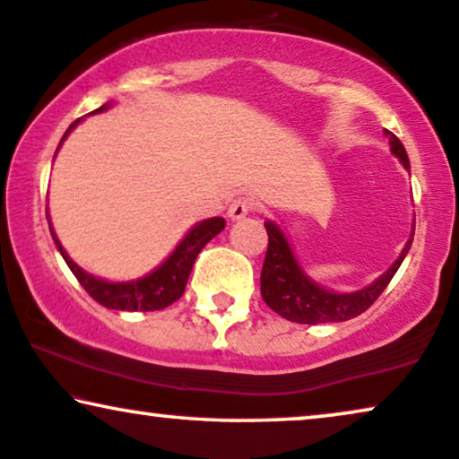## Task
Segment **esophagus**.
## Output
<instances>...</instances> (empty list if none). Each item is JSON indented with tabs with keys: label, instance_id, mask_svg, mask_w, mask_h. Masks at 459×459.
Here are the masks:
<instances>
[{
	"label": "esophagus",
	"instance_id": "obj_1",
	"mask_svg": "<svg viewBox=\"0 0 459 459\" xmlns=\"http://www.w3.org/2000/svg\"><path fill=\"white\" fill-rule=\"evenodd\" d=\"M252 210H254V201L252 199H249V197H237V199L230 201V205H229V218L230 220H241V218H246L247 213H252Z\"/></svg>",
	"mask_w": 459,
	"mask_h": 459
}]
</instances>
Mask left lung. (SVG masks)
<instances>
[{"label": "left lung", "mask_w": 459, "mask_h": 459, "mask_svg": "<svg viewBox=\"0 0 459 459\" xmlns=\"http://www.w3.org/2000/svg\"><path fill=\"white\" fill-rule=\"evenodd\" d=\"M386 134L390 136V151L401 159L403 166L409 168L405 146L401 144V140L394 134ZM264 226L268 233V249L260 274L262 298L283 319L293 323H307V325L348 321L365 313L380 298V293L386 290V285L394 277V273L399 271L401 262L407 255L413 241H407L399 260L376 283L354 293H333L325 291L302 273V268L298 266L296 258H293L290 243H287L285 235L281 233L277 224L266 222Z\"/></svg>", "instance_id": "obj_1"}]
</instances>
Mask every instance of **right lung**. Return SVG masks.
Masks as SVG:
<instances>
[{"instance_id":"obj_1","label":"right lung","mask_w":459,"mask_h":459,"mask_svg":"<svg viewBox=\"0 0 459 459\" xmlns=\"http://www.w3.org/2000/svg\"><path fill=\"white\" fill-rule=\"evenodd\" d=\"M105 108L107 105L96 108L94 113L105 111ZM77 124L79 119L73 121L69 130L65 132L63 140ZM63 140H60V143H63ZM224 218H210L199 222L195 229H191V233L180 241V246L174 249L172 255H169L157 271H152L151 274H146V277L138 281H130V283H108V281L96 279L91 277V274L83 273L82 268L69 258V254L65 252L63 246H60L52 226L50 230L52 239L56 243L58 252L63 254L66 266L71 268V273L75 274L83 290L88 291L98 304L113 310H143V313H146V310H161L178 300L182 293H185L188 274H191V268L195 264V260H197L199 252L205 247L207 241H212L213 237L224 229Z\"/></svg>"}]
</instances>
